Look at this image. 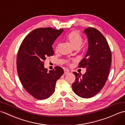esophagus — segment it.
<instances>
[{"label":"esophagus","instance_id":"1","mask_svg":"<svg viewBox=\"0 0 125 125\" xmlns=\"http://www.w3.org/2000/svg\"><path fill=\"white\" fill-rule=\"evenodd\" d=\"M70 73V71L68 69H64V73L65 74H68Z\"/></svg>","mask_w":125,"mask_h":125}]
</instances>
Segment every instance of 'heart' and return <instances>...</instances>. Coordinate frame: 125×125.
<instances>
[{
    "label": "heart",
    "mask_w": 125,
    "mask_h": 125,
    "mask_svg": "<svg viewBox=\"0 0 125 125\" xmlns=\"http://www.w3.org/2000/svg\"><path fill=\"white\" fill-rule=\"evenodd\" d=\"M66 39L70 42L74 49H78L83 43V37L77 31H72L69 33L66 36ZM59 44L56 47V50H57Z\"/></svg>",
    "instance_id": "b5f03b06"
}]
</instances>
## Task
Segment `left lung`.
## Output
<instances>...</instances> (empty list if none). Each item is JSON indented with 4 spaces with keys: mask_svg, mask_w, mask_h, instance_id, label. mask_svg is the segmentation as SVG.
Masks as SVG:
<instances>
[{
    "mask_svg": "<svg viewBox=\"0 0 125 125\" xmlns=\"http://www.w3.org/2000/svg\"><path fill=\"white\" fill-rule=\"evenodd\" d=\"M87 37L88 50L79 63V68H85L84 75L73 72L76 79L72 84L73 92L78 96L89 98L97 94L107 81L112 62V54L105 38L92 27L84 31Z\"/></svg>",
    "mask_w": 125,
    "mask_h": 125,
    "instance_id": "1",
    "label": "left lung"
}]
</instances>
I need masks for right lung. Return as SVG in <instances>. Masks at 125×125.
<instances>
[{"label":"right lung","instance_id":"obj_1","mask_svg":"<svg viewBox=\"0 0 125 125\" xmlns=\"http://www.w3.org/2000/svg\"><path fill=\"white\" fill-rule=\"evenodd\" d=\"M63 31V29L50 27L35 29L25 37L19 49V77L25 89L37 99L51 96L55 91L56 82L64 73L60 67L49 71L44 67L46 57L54 55L52 45Z\"/></svg>","mask_w":125,"mask_h":125}]
</instances>
